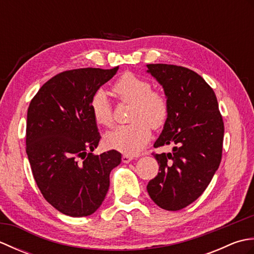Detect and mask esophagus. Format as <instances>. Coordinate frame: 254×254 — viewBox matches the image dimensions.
Listing matches in <instances>:
<instances>
[{"instance_id":"34e87169","label":"esophagus","mask_w":254,"mask_h":254,"mask_svg":"<svg viewBox=\"0 0 254 254\" xmlns=\"http://www.w3.org/2000/svg\"><path fill=\"white\" fill-rule=\"evenodd\" d=\"M132 159H133L132 156H128V155H123L122 156V163H124V164H128L130 161H132Z\"/></svg>"}]
</instances>
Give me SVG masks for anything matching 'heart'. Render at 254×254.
I'll return each mask as SVG.
<instances>
[{
  "label": "heart",
  "mask_w": 254,
  "mask_h": 254,
  "mask_svg": "<svg viewBox=\"0 0 254 254\" xmlns=\"http://www.w3.org/2000/svg\"><path fill=\"white\" fill-rule=\"evenodd\" d=\"M118 98L132 108L128 126L118 127L106 133L104 142L108 148L135 155L141 152L150 138V127L160 128L169 116V102L158 90H153L148 79L127 72L113 86ZM90 110L97 124L110 127L113 122L112 108L104 90H97L90 99Z\"/></svg>",
  "instance_id": "heart-1"
}]
</instances>
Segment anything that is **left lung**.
<instances>
[{
	"label": "left lung",
	"mask_w": 254,
	"mask_h": 254,
	"mask_svg": "<svg viewBox=\"0 0 254 254\" xmlns=\"http://www.w3.org/2000/svg\"><path fill=\"white\" fill-rule=\"evenodd\" d=\"M146 66L169 102L168 119L154 147L174 145L171 153L154 154L159 172L147 192L159 207L179 210L201 195L218 169L223 118L214 90L197 73L171 64Z\"/></svg>",
	"instance_id": "obj_1"
}]
</instances>
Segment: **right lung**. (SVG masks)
Returning a JSON list of instances; mask_svg holds the SVG:
<instances>
[{
  "instance_id": "obj_1",
  "label": "right lung",
  "mask_w": 254,
  "mask_h": 254,
  "mask_svg": "<svg viewBox=\"0 0 254 254\" xmlns=\"http://www.w3.org/2000/svg\"><path fill=\"white\" fill-rule=\"evenodd\" d=\"M110 69L77 68L53 76L38 90L27 112L26 153L42 195L72 217L95 213L110 186L121 154H93L100 134L90 99L115 76Z\"/></svg>"
}]
</instances>
